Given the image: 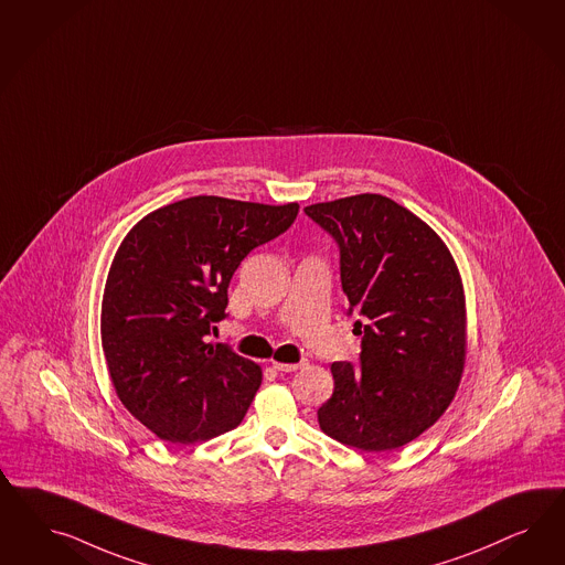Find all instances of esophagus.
<instances>
[{"instance_id":"esophagus-1","label":"esophagus","mask_w":565,"mask_h":565,"mask_svg":"<svg viewBox=\"0 0 565 565\" xmlns=\"http://www.w3.org/2000/svg\"><path fill=\"white\" fill-rule=\"evenodd\" d=\"M274 366L277 371H281V373H294V371L302 369L305 362H277V360H274Z\"/></svg>"}]
</instances>
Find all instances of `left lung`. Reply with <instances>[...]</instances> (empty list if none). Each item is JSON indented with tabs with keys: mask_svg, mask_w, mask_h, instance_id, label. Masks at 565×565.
Here are the masks:
<instances>
[{
	"mask_svg": "<svg viewBox=\"0 0 565 565\" xmlns=\"http://www.w3.org/2000/svg\"><path fill=\"white\" fill-rule=\"evenodd\" d=\"M305 213L338 242L343 294L362 315L360 364H331L321 430L362 451L411 444L441 418L462 379L458 265L433 227L387 196L356 194Z\"/></svg>",
	"mask_w": 565,
	"mask_h": 565,
	"instance_id": "1",
	"label": "left lung"
}]
</instances>
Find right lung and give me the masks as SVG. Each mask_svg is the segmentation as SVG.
Masks as SVG:
<instances>
[{"label":"right lung","mask_w":565,"mask_h":565,"mask_svg":"<svg viewBox=\"0 0 565 565\" xmlns=\"http://www.w3.org/2000/svg\"><path fill=\"white\" fill-rule=\"evenodd\" d=\"M296 215L298 203L190 196L149 213L121 239L103 290V354L121 404L159 439H213L250 408L260 366L205 338L227 317L239 263Z\"/></svg>","instance_id":"obj_1"}]
</instances>
